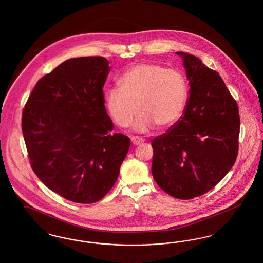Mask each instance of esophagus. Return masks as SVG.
I'll return each instance as SVG.
<instances>
[{
    "label": "esophagus",
    "instance_id": "1",
    "mask_svg": "<svg viewBox=\"0 0 263 263\" xmlns=\"http://www.w3.org/2000/svg\"><path fill=\"white\" fill-rule=\"evenodd\" d=\"M131 142H132V144H133L134 146H138V145L144 143V139H142V138H140V137H132V138H131Z\"/></svg>",
    "mask_w": 263,
    "mask_h": 263
}]
</instances>
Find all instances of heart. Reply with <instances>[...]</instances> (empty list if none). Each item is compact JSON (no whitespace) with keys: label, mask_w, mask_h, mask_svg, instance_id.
<instances>
[{"label":"heart","mask_w":263,"mask_h":263,"mask_svg":"<svg viewBox=\"0 0 263 263\" xmlns=\"http://www.w3.org/2000/svg\"><path fill=\"white\" fill-rule=\"evenodd\" d=\"M118 85L105 93V107L121 128L130 126L138 109L134 129L141 133L173 125L187 102L183 75L158 63H137L120 76Z\"/></svg>","instance_id":"b5f03b06"}]
</instances>
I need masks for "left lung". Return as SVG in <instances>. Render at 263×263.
I'll return each mask as SVG.
<instances>
[{"label": "left lung", "mask_w": 263, "mask_h": 263, "mask_svg": "<svg viewBox=\"0 0 263 263\" xmlns=\"http://www.w3.org/2000/svg\"><path fill=\"white\" fill-rule=\"evenodd\" d=\"M189 80L184 115L152 142V173L159 188L191 200L214 188L233 167L239 149L240 116L220 75L199 58L177 52Z\"/></svg>", "instance_id": "left-lung-1"}]
</instances>
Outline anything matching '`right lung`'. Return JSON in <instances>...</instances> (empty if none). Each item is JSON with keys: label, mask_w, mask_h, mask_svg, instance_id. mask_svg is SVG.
Masks as SVG:
<instances>
[{"label": "right lung", "mask_w": 263, "mask_h": 263, "mask_svg": "<svg viewBox=\"0 0 263 263\" xmlns=\"http://www.w3.org/2000/svg\"><path fill=\"white\" fill-rule=\"evenodd\" d=\"M110 70L103 57L67 60L35 85L21 128L32 169L66 200L93 203L115 185L130 147L111 134L103 88Z\"/></svg>", "instance_id": "add662e5"}]
</instances>
